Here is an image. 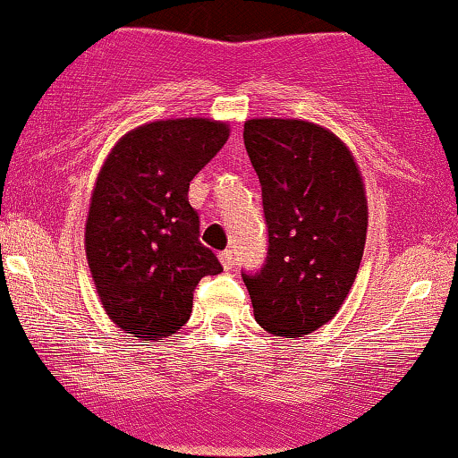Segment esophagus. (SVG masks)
I'll use <instances>...</instances> for the list:
<instances>
[{
	"mask_svg": "<svg viewBox=\"0 0 458 458\" xmlns=\"http://www.w3.org/2000/svg\"><path fill=\"white\" fill-rule=\"evenodd\" d=\"M218 260H221V265L225 268H231L233 267V252H231V250H223V252L218 254Z\"/></svg>",
	"mask_w": 458,
	"mask_h": 458,
	"instance_id": "34e87169",
	"label": "esophagus"
}]
</instances>
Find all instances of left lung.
Returning <instances> with one entry per match:
<instances>
[{"instance_id":"8db88e82","label":"left lung","mask_w":458,"mask_h":458,"mask_svg":"<svg viewBox=\"0 0 458 458\" xmlns=\"http://www.w3.org/2000/svg\"><path fill=\"white\" fill-rule=\"evenodd\" d=\"M243 143L262 190L267 259L242 271L268 334L302 337L340 310L367 237L365 187L352 154L312 123L254 118Z\"/></svg>"}]
</instances>
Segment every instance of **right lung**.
I'll use <instances>...</instances> for the list:
<instances>
[{
    "label": "right lung",
    "instance_id": "add662e5",
    "mask_svg": "<svg viewBox=\"0 0 458 458\" xmlns=\"http://www.w3.org/2000/svg\"><path fill=\"white\" fill-rule=\"evenodd\" d=\"M227 137V124L206 118L149 123L104 162L87 216V260L106 312L127 334L156 340L179 331L199 279L223 271L199 242L187 191Z\"/></svg>",
    "mask_w": 458,
    "mask_h": 458
}]
</instances>
